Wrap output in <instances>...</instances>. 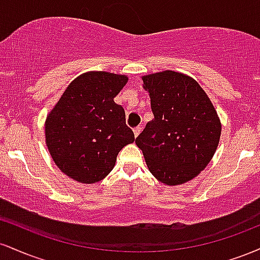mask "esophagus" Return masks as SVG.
<instances>
[{
    "label": "esophagus",
    "instance_id": "esophagus-1",
    "mask_svg": "<svg viewBox=\"0 0 260 260\" xmlns=\"http://www.w3.org/2000/svg\"><path fill=\"white\" fill-rule=\"evenodd\" d=\"M133 132H134V136L136 137H138L139 134H140V132H142V127H136L133 129Z\"/></svg>",
    "mask_w": 260,
    "mask_h": 260
}]
</instances>
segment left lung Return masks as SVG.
<instances>
[{
    "label": "left lung",
    "instance_id": "8db88e82",
    "mask_svg": "<svg viewBox=\"0 0 260 260\" xmlns=\"http://www.w3.org/2000/svg\"><path fill=\"white\" fill-rule=\"evenodd\" d=\"M154 120L136 139L149 171L177 186L193 180L213 159L221 122L207 92L187 74L162 71L143 76Z\"/></svg>",
    "mask_w": 260,
    "mask_h": 260
}]
</instances>
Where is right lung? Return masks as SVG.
Returning a JSON list of instances; mask_svg holds the SVG:
<instances>
[{"label": "right lung", "instance_id": "obj_1", "mask_svg": "<svg viewBox=\"0 0 260 260\" xmlns=\"http://www.w3.org/2000/svg\"><path fill=\"white\" fill-rule=\"evenodd\" d=\"M128 77L94 71L71 82L45 121L46 147L56 166L80 183L112 171L120 150L134 142L123 107L113 101Z\"/></svg>", "mask_w": 260, "mask_h": 260}]
</instances>
